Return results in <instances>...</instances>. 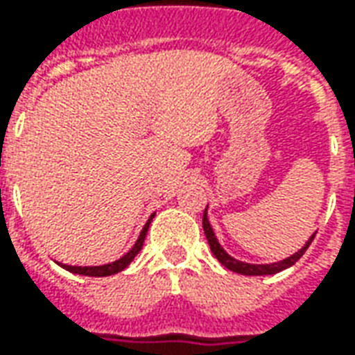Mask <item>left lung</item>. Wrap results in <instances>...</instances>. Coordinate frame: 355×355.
Masks as SVG:
<instances>
[{
    "mask_svg": "<svg viewBox=\"0 0 355 355\" xmlns=\"http://www.w3.org/2000/svg\"><path fill=\"white\" fill-rule=\"evenodd\" d=\"M203 232H205V238H207L209 247H211V251H213V254L216 257V261L220 262L223 266L228 268V270H232V272H236V274H241V275H272V274H277V272H282V270H285V268L293 266V264H295V262H297L298 259L306 253V249L310 247V243H312L313 238H315V232H313L302 249H298L297 253H293L291 257H287V259H283V261L272 262V264H251V262L238 261V259H234V257H230V254L224 251L223 245H220V243H218V239H216L215 232H213V228H211V224H209L207 209L203 211Z\"/></svg>",
    "mask_w": 355,
    "mask_h": 355,
    "instance_id": "obj_1",
    "label": "left lung"
}]
</instances>
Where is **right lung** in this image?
Here are the masks:
<instances>
[{
  "label": "right lung",
  "instance_id": "right-lung-1",
  "mask_svg": "<svg viewBox=\"0 0 355 355\" xmlns=\"http://www.w3.org/2000/svg\"><path fill=\"white\" fill-rule=\"evenodd\" d=\"M155 216V213L150 218H148V223L144 224V228L140 232L139 239L135 241V245L131 247V251L129 253H125L121 259H117V261L110 262V264H102V266H68V264H60V266L68 270V272H72V274H80V275H91V277H106V275H114L117 272H121L125 268L129 266L132 262V259L139 254V251L144 245V238H146V232L150 228V223H152V218Z\"/></svg>",
  "mask_w": 355,
  "mask_h": 355
}]
</instances>
